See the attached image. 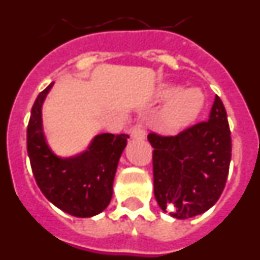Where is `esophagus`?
<instances>
[{"instance_id": "34e87169", "label": "esophagus", "mask_w": 260, "mask_h": 260, "mask_svg": "<svg viewBox=\"0 0 260 260\" xmlns=\"http://www.w3.org/2000/svg\"><path fill=\"white\" fill-rule=\"evenodd\" d=\"M132 137L134 139H144L146 138V130L142 122H137L132 128Z\"/></svg>"}]
</instances>
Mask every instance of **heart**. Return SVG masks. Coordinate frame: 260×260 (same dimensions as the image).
Here are the masks:
<instances>
[{
    "label": "heart",
    "mask_w": 260,
    "mask_h": 260,
    "mask_svg": "<svg viewBox=\"0 0 260 260\" xmlns=\"http://www.w3.org/2000/svg\"><path fill=\"white\" fill-rule=\"evenodd\" d=\"M162 99H171L165 108V122L169 127L178 128L192 122L203 109L204 98L195 88L183 89L177 92L173 86H164L160 89Z\"/></svg>",
    "instance_id": "obj_1"
}]
</instances>
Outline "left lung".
Here are the masks:
<instances>
[{
    "instance_id": "obj_1",
    "label": "left lung",
    "mask_w": 260,
    "mask_h": 260,
    "mask_svg": "<svg viewBox=\"0 0 260 260\" xmlns=\"http://www.w3.org/2000/svg\"><path fill=\"white\" fill-rule=\"evenodd\" d=\"M153 147V192L158 207L176 219L210 210L225 187L232 157L228 117L215 96L208 121L177 135L148 134Z\"/></svg>"
}]
</instances>
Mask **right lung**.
Segmentation results:
<instances>
[{
  "instance_id": "1",
  "label": "right lung",
  "mask_w": 260,
  "mask_h": 260,
  "mask_svg": "<svg viewBox=\"0 0 260 260\" xmlns=\"http://www.w3.org/2000/svg\"><path fill=\"white\" fill-rule=\"evenodd\" d=\"M53 83L39 93L27 126V152L36 183L56 207L77 217H91L108 207L113 180L128 135L100 134L88 150L62 158L50 151L41 125V107Z\"/></svg>"
}]
</instances>
